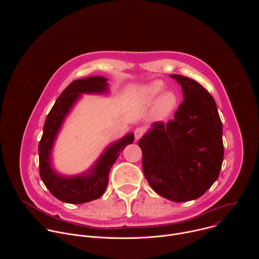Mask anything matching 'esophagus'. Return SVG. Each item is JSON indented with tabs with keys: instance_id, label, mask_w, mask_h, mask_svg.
<instances>
[{
	"instance_id": "obj_1",
	"label": "esophagus",
	"mask_w": 259,
	"mask_h": 259,
	"mask_svg": "<svg viewBox=\"0 0 259 259\" xmlns=\"http://www.w3.org/2000/svg\"><path fill=\"white\" fill-rule=\"evenodd\" d=\"M144 132H145L144 128H142V127H138V128H136V129L134 130V135H135V139H136V140L140 139V138H141V136H142V135L144 134Z\"/></svg>"
}]
</instances>
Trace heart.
Instances as JSON below:
<instances>
[{"mask_svg":"<svg viewBox=\"0 0 259 259\" xmlns=\"http://www.w3.org/2000/svg\"><path fill=\"white\" fill-rule=\"evenodd\" d=\"M166 85L160 80L143 85L138 90L139 99L145 104L155 103V114L160 119L167 118L176 109L179 103L178 94L174 90H165Z\"/></svg>","mask_w":259,"mask_h":259,"instance_id":"1","label":"heart"}]
</instances>
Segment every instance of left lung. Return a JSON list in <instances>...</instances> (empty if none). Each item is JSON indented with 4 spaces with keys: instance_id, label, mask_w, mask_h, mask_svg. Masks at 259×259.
I'll list each match as a JSON object with an SVG mask.
<instances>
[{
    "instance_id": "left-lung-1",
    "label": "left lung",
    "mask_w": 259,
    "mask_h": 259,
    "mask_svg": "<svg viewBox=\"0 0 259 259\" xmlns=\"http://www.w3.org/2000/svg\"><path fill=\"white\" fill-rule=\"evenodd\" d=\"M184 100L174 119L155 122L138 141L151 188L173 202L200 198L218 178L224 161L223 123L211 94L198 82L170 75Z\"/></svg>"
}]
</instances>
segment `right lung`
Masks as SVG:
<instances>
[{
    "instance_id": "right-lung-1",
    "label": "right lung",
    "mask_w": 259,
    "mask_h": 259,
    "mask_svg": "<svg viewBox=\"0 0 259 259\" xmlns=\"http://www.w3.org/2000/svg\"><path fill=\"white\" fill-rule=\"evenodd\" d=\"M107 92V79L101 76L72 81L59 95L46 118L39 143L40 176L50 193L64 203L82 204L100 198L107 188L110 168L120 153L134 140V134L129 133L109 144L92 167L79 175L64 176L54 170L51 162L53 145L73 105L82 94H104Z\"/></svg>"
}]
</instances>
